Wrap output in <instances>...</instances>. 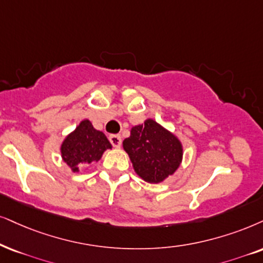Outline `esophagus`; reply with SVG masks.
<instances>
[{
	"instance_id": "obj_1",
	"label": "esophagus",
	"mask_w": 263,
	"mask_h": 263,
	"mask_svg": "<svg viewBox=\"0 0 263 263\" xmlns=\"http://www.w3.org/2000/svg\"><path fill=\"white\" fill-rule=\"evenodd\" d=\"M109 141H110V143L112 144V147L120 148L122 139H121V136L120 135H110V136H109Z\"/></svg>"
}]
</instances>
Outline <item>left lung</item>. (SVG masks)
Here are the masks:
<instances>
[{"label":"left lung","mask_w":263,"mask_h":263,"mask_svg":"<svg viewBox=\"0 0 263 263\" xmlns=\"http://www.w3.org/2000/svg\"><path fill=\"white\" fill-rule=\"evenodd\" d=\"M122 147L136 174L149 183H160L174 175L183 156L181 141L153 119L132 127Z\"/></svg>","instance_id":"8db88e82"}]
</instances>
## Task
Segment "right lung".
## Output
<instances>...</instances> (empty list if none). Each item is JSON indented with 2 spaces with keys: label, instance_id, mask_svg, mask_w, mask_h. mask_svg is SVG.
Masks as SVG:
<instances>
[{
  "label": "right lung",
  "instance_id": "add662e5",
  "mask_svg": "<svg viewBox=\"0 0 263 263\" xmlns=\"http://www.w3.org/2000/svg\"><path fill=\"white\" fill-rule=\"evenodd\" d=\"M107 149H111L110 142L102 131L93 127L87 119L80 122L61 145L62 159L72 172H79L80 166L101 160Z\"/></svg>",
  "mask_w": 263,
  "mask_h": 263
}]
</instances>
